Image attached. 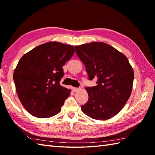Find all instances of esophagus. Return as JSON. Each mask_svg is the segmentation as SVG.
Masks as SVG:
<instances>
[{"instance_id": "esophagus-1", "label": "esophagus", "mask_w": 155, "mask_h": 155, "mask_svg": "<svg viewBox=\"0 0 155 155\" xmlns=\"http://www.w3.org/2000/svg\"><path fill=\"white\" fill-rule=\"evenodd\" d=\"M72 91H73L74 92H77L78 91V90H79V88H76V87H72Z\"/></svg>"}]
</instances>
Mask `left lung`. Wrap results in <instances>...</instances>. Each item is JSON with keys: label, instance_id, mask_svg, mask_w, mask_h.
Instances as JSON below:
<instances>
[{"label": "left lung", "instance_id": "1", "mask_svg": "<svg viewBox=\"0 0 155 155\" xmlns=\"http://www.w3.org/2000/svg\"><path fill=\"white\" fill-rule=\"evenodd\" d=\"M83 62L88 79L96 85L87 87V103L81 110L96 120H107L121 110L132 91L134 71L126 56L104 42H94L75 46Z\"/></svg>", "mask_w": 155, "mask_h": 155}]
</instances>
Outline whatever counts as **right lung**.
Segmentation results:
<instances>
[{"instance_id": "add662e5", "label": "right lung", "mask_w": 155, "mask_h": 155, "mask_svg": "<svg viewBox=\"0 0 155 155\" xmlns=\"http://www.w3.org/2000/svg\"><path fill=\"white\" fill-rule=\"evenodd\" d=\"M74 52L71 45L49 42L20 59L13 79L20 101L32 116L49 118L61 111L71 93L60 84L64 76L62 67Z\"/></svg>"}]
</instances>
